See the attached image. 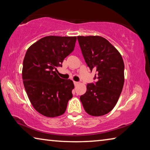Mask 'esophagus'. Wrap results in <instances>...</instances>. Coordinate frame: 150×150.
<instances>
[{
  "instance_id": "esophagus-1",
  "label": "esophagus",
  "mask_w": 150,
  "mask_h": 150,
  "mask_svg": "<svg viewBox=\"0 0 150 150\" xmlns=\"http://www.w3.org/2000/svg\"><path fill=\"white\" fill-rule=\"evenodd\" d=\"M74 85H75V86H77L79 85V82H77V81H74Z\"/></svg>"
}]
</instances>
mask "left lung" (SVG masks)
I'll list each match as a JSON object with an SVG mask.
<instances>
[{
    "mask_svg": "<svg viewBox=\"0 0 150 150\" xmlns=\"http://www.w3.org/2000/svg\"><path fill=\"white\" fill-rule=\"evenodd\" d=\"M79 44L91 72L96 70L93 83L80 96L85 110L91 116L105 115L115 107L122 91L124 64L120 53L107 40L98 35L77 36Z\"/></svg>",
    "mask_w": 150,
    "mask_h": 150,
    "instance_id": "obj_1",
    "label": "left lung"
}]
</instances>
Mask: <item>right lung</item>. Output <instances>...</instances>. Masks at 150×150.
<instances>
[{"label":"right lung","mask_w":150,"mask_h":150,"mask_svg":"<svg viewBox=\"0 0 150 150\" xmlns=\"http://www.w3.org/2000/svg\"><path fill=\"white\" fill-rule=\"evenodd\" d=\"M77 38L50 35L32 44L25 55L22 79L32 106L47 117H55L66 110L72 98L73 81L63 79L55 70L74 50Z\"/></svg>","instance_id":"right-lung-1"}]
</instances>
